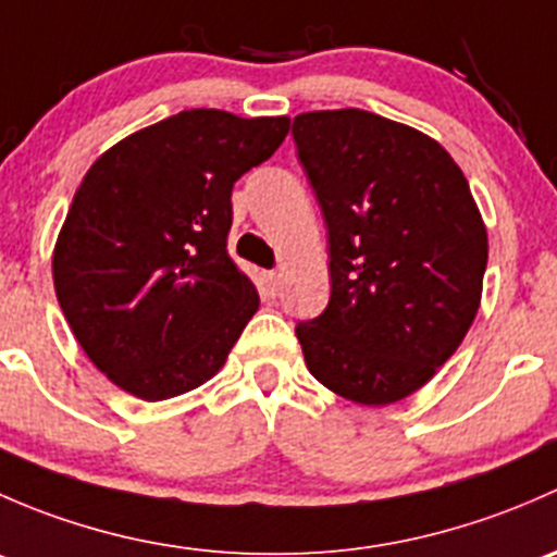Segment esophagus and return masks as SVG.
<instances>
[{
    "instance_id": "esophagus-1",
    "label": "esophagus",
    "mask_w": 557,
    "mask_h": 557,
    "mask_svg": "<svg viewBox=\"0 0 557 557\" xmlns=\"http://www.w3.org/2000/svg\"><path fill=\"white\" fill-rule=\"evenodd\" d=\"M280 280H283V274L280 272H263V283H267V290L269 294H277V288H280Z\"/></svg>"
}]
</instances>
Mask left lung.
Masks as SVG:
<instances>
[{
	"label": "left lung",
	"instance_id": "1",
	"mask_svg": "<svg viewBox=\"0 0 557 557\" xmlns=\"http://www.w3.org/2000/svg\"><path fill=\"white\" fill-rule=\"evenodd\" d=\"M329 228V307L296 325L307 369L367 407L401 401L458 350L480 310L487 232L436 139L367 110L294 117Z\"/></svg>",
	"mask_w": 557,
	"mask_h": 557
}]
</instances>
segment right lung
Listing matches in <instances>:
<instances>
[{
  "label": "right lung",
  "mask_w": 557,
  "mask_h": 557,
  "mask_svg": "<svg viewBox=\"0 0 557 557\" xmlns=\"http://www.w3.org/2000/svg\"><path fill=\"white\" fill-rule=\"evenodd\" d=\"M288 117L185 110L112 145L72 199L53 285L94 367L145 401L194 391L258 310L226 250L232 188Z\"/></svg>",
  "instance_id": "add662e5"
}]
</instances>
